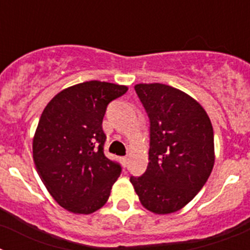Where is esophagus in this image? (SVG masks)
<instances>
[{"label":"esophagus","instance_id":"obj_1","mask_svg":"<svg viewBox=\"0 0 250 250\" xmlns=\"http://www.w3.org/2000/svg\"><path fill=\"white\" fill-rule=\"evenodd\" d=\"M120 161H121V164H123L124 167H126L127 161H129V158H127V156H123V158H120Z\"/></svg>","mask_w":250,"mask_h":250}]
</instances>
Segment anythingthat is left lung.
<instances>
[{"label":"left lung","instance_id":"left-lung-1","mask_svg":"<svg viewBox=\"0 0 250 250\" xmlns=\"http://www.w3.org/2000/svg\"><path fill=\"white\" fill-rule=\"evenodd\" d=\"M150 120L149 164L130 176L140 203L155 214L178 211L204 187L214 167L210 119L191 96L164 83H138Z\"/></svg>","mask_w":250,"mask_h":250}]
</instances>
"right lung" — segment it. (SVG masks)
I'll return each mask as SVG.
<instances>
[{"label":"right lung","instance_id":"right-lung-1","mask_svg":"<svg viewBox=\"0 0 250 250\" xmlns=\"http://www.w3.org/2000/svg\"><path fill=\"white\" fill-rule=\"evenodd\" d=\"M126 86L86 81L55 96L40 118L32 143L34 161L51 196L75 214L105 205L121 173L104 154L106 107Z\"/></svg>","mask_w":250,"mask_h":250}]
</instances>
